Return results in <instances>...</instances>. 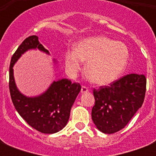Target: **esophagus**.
<instances>
[{"label":"esophagus","instance_id":"34e87169","mask_svg":"<svg viewBox=\"0 0 156 156\" xmlns=\"http://www.w3.org/2000/svg\"><path fill=\"white\" fill-rule=\"evenodd\" d=\"M88 88L87 87H84V86H83L82 87V88H81V93H87L88 92Z\"/></svg>","mask_w":156,"mask_h":156}]
</instances>
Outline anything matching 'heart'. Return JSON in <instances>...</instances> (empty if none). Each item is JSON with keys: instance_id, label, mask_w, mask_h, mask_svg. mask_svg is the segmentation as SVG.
<instances>
[{"instance_id": "1", "label": "heart", "mask_w": 156, "mask_h": 156, "mask_svg": "<svg viewBox=\"0 0 156 156\" xmlns=\"http://www.w3.org/2000/svg\"><path fill=\"white\" fill-rule=\"evenodd\" d=\"M129 53L122 42L105 36L85 38L74 44L73 50L65 53V66L69 75L75 76L86 61V74L91 83L108 85L126 69Z\"/></svg>"}]
</instances>
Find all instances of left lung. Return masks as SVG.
<instances>
[{
  "instance_id": "8db88e82",
  "label": "left lung",
  "mask_w": 156,
  "mask_h": 156,
  "mask_svg": "<svg viewBox=\"0 0 156 156\" xmlns=\"http://www.w3.org/2000/svg\"><path fill=\"white\" fill-rule=\"evenodd\" d=\"M146 85L144 74L130 73L109 87L94 90L91 117L96 128L108 134L122 129L143 105Z\"/></svg>"
}]
</instances>
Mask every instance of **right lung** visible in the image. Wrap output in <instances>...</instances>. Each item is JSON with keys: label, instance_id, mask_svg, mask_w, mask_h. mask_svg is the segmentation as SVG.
<instances>
[{"label": "right lung", "instance_id": "add662e5", "mask_svg": "<svg viewBox=\"0 0 156 156\" xmlns=\"http://www.w3.org/2000/svg\"><path fill=\"white\" fill-rule=\"evenodd\" d=\"M29 50H39L50 55L39 41L31 35L23 41L12 56L9 66V91L13 104L18 114L27 123L43 133H55L67 125L70 109L81 90L79 83H72L66 78L53 81L47 90L35 96H27L16 85L13 66L18 59ZM55 68L59 66L53 59Z\"/></svg>", "mask_w": 156, "mask_h": 156}]
</instances>
